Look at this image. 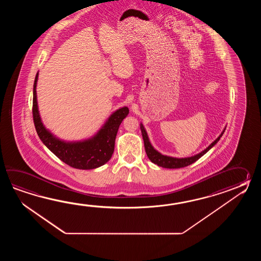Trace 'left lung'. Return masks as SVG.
I'll return each mask as SVG.
<instances>
[{
	"instance_id": "obj_1",
	"label": "left lung",
	"mask_w": 261,
	"mask_h": 261,
	"mask_svg": "<svg viewBox=\"0 0 261 261\" xmlns=\"http://www.w3.org/2000/svg\"><path fill=\"white\" fill-rule=\"evenodd\" d=\"M140 128H141V132H142V135H143V139H144V149L146 152V155L148 156L150 161H152L153 163L156 164L158 166L162 167V168H167V169H178V168H183V167H187L194 163L195 161H198L202 155L206 154L209 150L211 149L212 147L217 144V142L220 140V138L223 135V133L226 129V127L223 129L221 134L217 137L213 143H212L207 148L202 150L200 153L197 154V155H192V156H188V158H173V156H170V155H162L159 151L153 147V145L150 143L149 138L147 133L144 128V125L141 123L140 124Z\"/></svg>"
}]
</instances>
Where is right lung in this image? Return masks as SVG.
<instances>
[{
	"mask_svg": "<svg viewBox=\"0 0 261 261\" xmlns=\"http://www.w3.org/2000/svg\"><path fill=\"white\" fill-rule=\"evenodd\" d=\"M38 74L39 72L36 73L34 84L33 116L40 140L54 155L72 168L91 170L105 165L114 153L117 130L123 119L128 115V107L124 106L114 112L92 137L83 141L67 142L50 133L42 122L36 93Z\"/></svg>",
	"mask_w": 261,
	"mask_h": 261,
	"instance_id": "right-lung-1",
	"label": "right lung"
}]
</instances>
